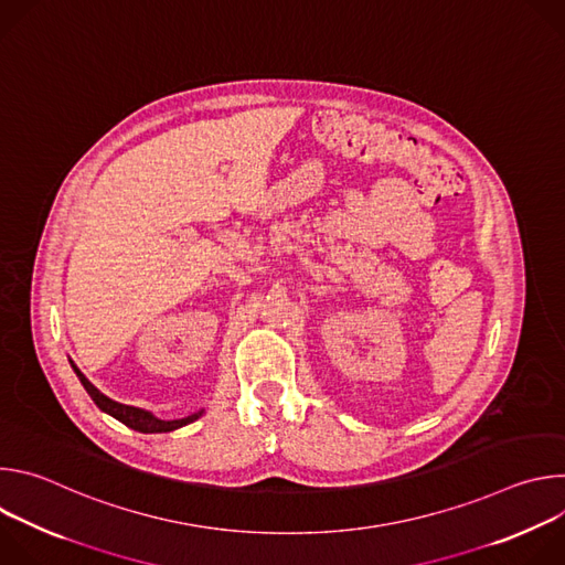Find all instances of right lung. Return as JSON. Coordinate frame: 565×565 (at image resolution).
<instances>
[{
    "label": "right lung",
    "mask_w": 565,
    "mask_h": 565,
    "mask_svg": "<svg viewBox=\"0 0 565 565\" xmlns=\"http://www.w3.org/2000/svg\"><path fill=\"white\" fill-rule=\"evenodd\" d=\"M71 366H73V371L77 373V377H79V382H83V386L87 388V393L92 395V399L96 402V405L105 412V414H109V416H114L116 420H120L122 425H127V427H131V429H136V431H142V434H160V431H174V429H179V427H185V425H190V423H194L196 418H201L203 416V409L201 412H196V414H192V416H188V418H181V420H160V418H156V416H151L149 412H145V409H138V407H129V405H120V402H116V399H111V397H107L105 393H100L83 373H79V369L71 362Z\"/></svg>",
    "instance_id": "right-lung-1"
}]
</instances>
